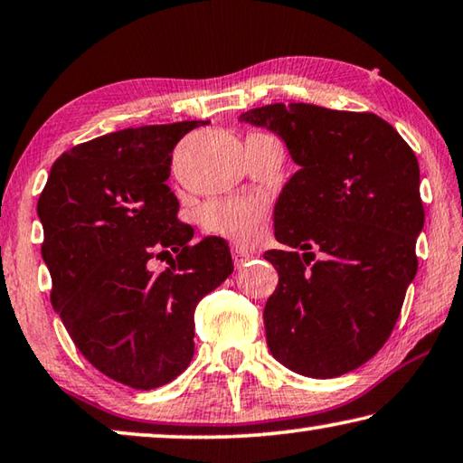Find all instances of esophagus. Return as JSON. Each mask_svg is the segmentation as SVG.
<instances>
[{"mask_svg":"<svg viewBox=\"0 0 463 463\" xmlns=\"http://www.w3.org/2000/svg\"><path fill=\"white\" fill-rule=\"evenodd\" d=\"M232 261H234V268H243L245 263L253 258L251 253L249 251H245V249H241V247H232Z\"/></svg>","mask_w":463,"mask_h":463,"instance_id":"34e87169","label":"esophagus"}]
</instances>
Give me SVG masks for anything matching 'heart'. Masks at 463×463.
<instances>
[{
    "instance_id": "heart-1",
    "label": "heart",
    "mask_w": 463,
    "mask_h": 463,
    "mask_svg": "<svg viewBox=\"0 0 463 463\" xmlns=\"http://www.w3.org/2000/svg\"><path fill=\"white\" fill-rule=\"evenodd\" d=\"M268 205L258 197H232L214 200L203 205L202 226L212 234L226 237L237 243H255L266 229Z\"/></svg>"
}]
</instances>
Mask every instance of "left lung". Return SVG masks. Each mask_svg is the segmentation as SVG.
<instances>
[{
    "label": "left lung",
    "instance_id": "8db88e82",
    "mask_svg": "<svg viewBox=\"0 0 463 463\" xmlns=\"http://www.w3.org/2000/svg\"><path fill=\"white\" fill-rule=\"evenodd\" d=\"M239 121L280 136L298 165L274 210L276 239L290 249L263 253L278 269L263 309L269 352L305 377H340L387 342L416 276L418 160L375 113L276 102Z\"/></svg>",
    "mask_w": 463,
    "mask_h": 463
}]
</instances>
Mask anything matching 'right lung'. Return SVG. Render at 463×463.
Segmentation results:
<instances>
[{
	"mask_svg": "<svg viewBox=\"0 0 463 463\" xmlns=\"http://www.w3.org/2000/svg\"><path fill=\"white\" fill-rule=\"evenodd\" d=\"M208 123L129 128L73 146L36 205L53 309L86 361L134 390L187 369L195 307L232 274L224 239L189 243L194 229L179 222L166 185L175 146ZM165 254L172 266L154 272L151 260Z\"/></svg>",
	"mask_w": 463,
	"mask_h": 463,
	"instance_id": "right-lung-1",
	"label": "right lung"
}]
</instances>
